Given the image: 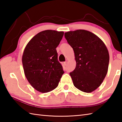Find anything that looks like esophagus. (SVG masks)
<instances>
[{"label": "esophagus", "mask_w": 122, "mask_h": 122, "mask_svg": "<svg viewBox=\"0 0 122 122\" xmlns=\"http://www.w3.org/2000/svg\"><path fill=\"white\" fill-rule=\"evenodd\" d=\"M64 65L65 66H66V65H67V61H65V62H64Z\"/></svg>", "instance_id": "1"}]
</instances>
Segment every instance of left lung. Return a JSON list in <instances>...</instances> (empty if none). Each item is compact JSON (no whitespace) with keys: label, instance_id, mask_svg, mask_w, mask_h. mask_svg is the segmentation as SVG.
<instances>
[{"label":"left lung","instance_id":"left-lung-1","mask_svg":"<svg viewBox=\"0 0 122 122\" xmlns=\"http://www.w3.org/2000/svg\"><path fill=\"white\" fill-rule=\"evenodd\" d=\"M65 37L75 55L76 67L69 73L74 86L84 92H92L103 83L107 73V48L97 36L86 30L66 32Z\"/></svg>","mask_w":122,"mask_h":122}]
</instances>
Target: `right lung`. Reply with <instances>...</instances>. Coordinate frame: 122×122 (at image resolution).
<instances>
[{
	"label": "right lung",
	"instance_id": "right-lung-1",
	"mask_svg": "<svg viewBox=\"0 0 122 122\" xmlns=\"http://www.w3.org/2000/svg\"><path fill=\"white\" fill-rule=\"evenodd\" d=\"M64 34L53 30L42 31L31 38L24 49L22 63L25 75L39 92L55 89L64 73L56 49Z\"/></svg>",
	"mask_w": 122,
	"mask_h": 122
}]
</instances>
